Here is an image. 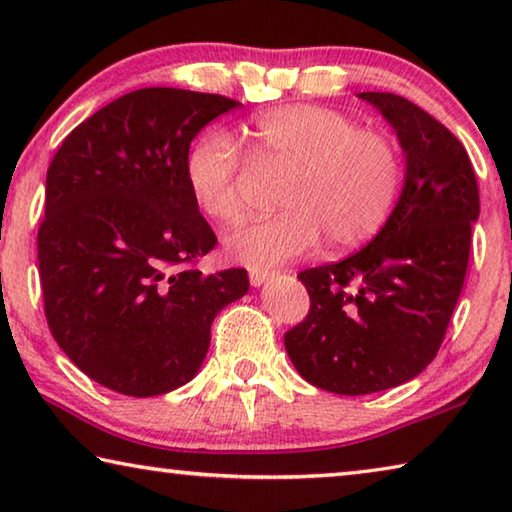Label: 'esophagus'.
I'll use <instances>...</instances> for the list:
<instances>
[{
    "mask_svg": "<svg viewBox=\"0 0 512 512\" xmlns=\"http://www.w3.org/2000/svg\"><path fill=\"white\" fill-rule=\"evenodd\" d=\"M273 275L275 273L268 271V268H253V271H250V284H253V287H262V284L271 280Z\"/></svg>",
    "mask_w": 512,
    "mask_h": 512,
    "instance_id": "obj_1",
    "label": "esophagus"
}]
</instances>
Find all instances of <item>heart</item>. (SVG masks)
<instances>
[{"label": "heart", "mask_w": 512, "mask_h": 512, "mask_svg": "<svg viewBox=\"0 0 512 512\" xmlns=\"http://www.w3.org/2000/svg\"><path fill=\"white\" fill-rule=\"evenodd\" d=\"M237 142L264 167L289 169L280 189L287 210L248 223L225 239V253L250 268H271L316 248H354L375 237L402 187V160L386 135L361 131L339 110L284 106L246 121ZM241 158L225 133H207L185 160L198 212L219 225L244 216Z\"/></svg>", "instance_id": "obj_1"}]
</instances>
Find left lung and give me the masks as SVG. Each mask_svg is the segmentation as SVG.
Instances as JSON below:
<instances>
[{
	"instance_id": "obj_1",
	"label": "left lung",
	"mask_w": 512,
	"mask_h": 512,
	"mask_svg": "<svg viewBox=\"0 0 512 512\" xmlns=\"http://www.w3.org/2000/svg\"><path fill=\"white\" fill-rule=\"evenodd\" d=\"M397 133L404 187L377 237L298 275L309 314L284 334L291 363L323 391L368 395L418 377L461 296L479 187L454 133L409 99L361 92Z\"/></svg>"
}]
</instances>
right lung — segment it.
I'll list each match as a JSON object with an SVG mask.
<instances>
[{
	"instance_id": "add662e5",
	"label": "right lung",
	"mask_w": 512,
	"mask_h": 512,
	"mask_svg": "<svg viewBox=\"0 0 512 512\" xmlns=\"http://www.w3.org/2000/svg\"><path fill=\"white\" fill-rule=\"evenodd\" d=\"M239 101L178 88L128 92L69 133L47 171L38 264L51 334L76 368L131 397L192 379L244 268L205 275L216 246L185 183L189 144Z\"/></svg>"
}]
</instances>
